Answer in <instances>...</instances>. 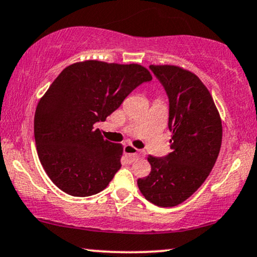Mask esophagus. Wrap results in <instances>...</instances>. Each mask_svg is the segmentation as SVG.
Returning <instances> with one entry per match:
<instances>
[{"instance_id":"esophagus-1","label":"esophagus","mask_w":257,"mask_h":257,"mask_svg":"<svg viewBox=\"0 0 257 257\" xmlns=\"http://www.w3.org/2000/svg\"><path fill=\"white\" fill-rule=\"evenodd\" d=\"M123 152H124V154L131 159V160H134V159L140 158L144 155V152L140 151L138 148L133 147L132 145H125L124 147H123Z\"/></svg>"}]
</instances>
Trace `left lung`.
<instances>
[{"mask_svg":"<svg viewBox=\"0 0 257 257\" xmlns=\"http://www.w3.org/2000/svg\"><path fill=\"white\" fill-rule=\"evenodd\" d=\"M149 69L166 91L170 102L171 152L149 155L152 171L138 179L145 198L158 206L179 205L209 177L222 145V121L209 90L196 74L172 65Z\"/></svg>","mask_w":257,"mask_h":257,"instance_id":"left-lung-1","label":"left lung"}]
</instances>
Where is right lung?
Instances as JSON below:
<instances>
[{"instance_id": "1", "label": "right lung", "mask_w": 257, "mask_h": 257, "mask_svg": "<svg viewBox=\"0 0 257 257\" xmlns=\"http://www.w3.org/2000/svg\"><path fill=\"white\" fill-rule=\"evenodd\" d=\"M151 80L149 71L138 64L86 60L61 71L34 116L39 159L57 187L89 197L108 186L121 168L123 148L104 140L93 124L105 121L133 90Z\"/></svg>"}]
</instances>
